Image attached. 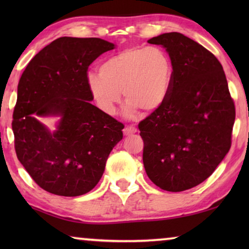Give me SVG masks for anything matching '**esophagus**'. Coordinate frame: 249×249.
<instances>
[{
	"label": "esophagus",
	"instance_id": "34e87169",
	"mask_svg": "<svg viewBox=\"0 0 249 249\" xmlns=\"http://www.w3.org/2000/svg\"><path fill=\"white\" fill-rule=\"evenodd\" d=\"M137 132V129L133 127V126H126V127L124 128V135H126V136H129V135H133Z\"/></svg>",
	"mask_w": 249,
	"mask_h": 249
}]
</instances>
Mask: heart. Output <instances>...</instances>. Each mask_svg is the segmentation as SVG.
<instances>
[{
  "label": "heart",
  "mask_w": 249,
  "mask_h": 249,
  "mask_svg": "<svg viewBox=\"0 0 249 249\" xmlns=\"http://www.w3.org/2000/svg\"><path fill=\"white\" fill-rule=\"evenodd\" d=\"M174 65L165 50L158 47H130L107 58L100 66V74L87 75V86L99 108L114 115L122 100L127 101L126 116L138 109L150 113L169 96Z\"/></svg>",
  "instance_id": "b5f03b06"
}]
</instances>
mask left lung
<instances>
[{
    "mask_svg": "<svg viewBox=\"0 0 249 249\" xmlns=\"http://www.w3.org/2000/svg\"><path fill=\"white\" fill-rule=\"evenodd\" d=\"M160 45L174 65L169 96L138 127L142 162L160 189L180 192L213 174L231 148L235 107L216 57L182 34H161Z\"/></svg>",
    "mask_w": 249,
    "mask_h": 249,
    "instance_id": "left-lung-1",
    "label": "left lung"
}]
</instances>
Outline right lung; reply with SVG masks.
Instances as JSON below:
<instances>
[{
    "label": "right lung",
    "instance_id": "add662e5",
    "mask_svg": "<svg viewBox=\"0 0 249 249\" xmlns=\"http://www.w3.org/2000/svg\"><path fill=\"white\" fill-rule=\"evenodd\" d=\"M116 46L101 38L60 37L34 57L19 79L13 113L15 150L47 192L78 196L93 189L124 125L91 103L87 71ZM58 117L51 132L38 120Z\"/></svg>",
    "mask_w": 249,
    "mask_h": 249
}]
</instances>
